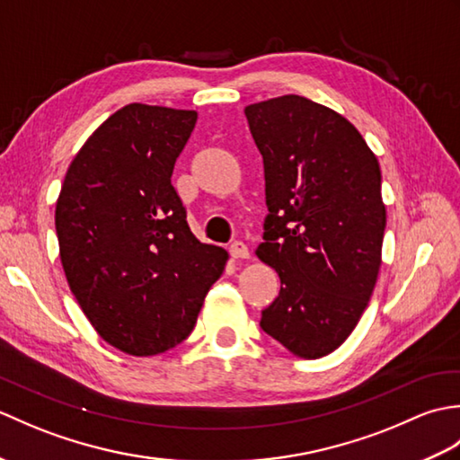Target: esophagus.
<instances>
[{"label": "esophagus", "instance_id": "34e87169", "mask_svg": "<svg viewBox=\"0 0 460 460\" xmlns=\"http://www.w3.org/2000/svg\"><path fill=\"white\" fill-rule=\"evenodd\" d=\"M229 252H231V257H235V259H249L251 257V251L243 241L233 243V245L229 247Z\"/></svg>", "mask_w": 460, "mask_h": 460}]
</instances>
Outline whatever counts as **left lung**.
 <instances>
[{
	"instance_id": "obj_1",
	"label": "left lung",
	"mask_w": 460,
	"mask_h": 460,
	"mask_svg": "<svg viewBox=\"0 0 460 460\" xmlns=\"http://www.w3.org/2000/svg\"><path fill=\"white\" fill-rule=\"evenodd\" d=\"M269 215L257 257L280 277L261 328L292 354L328 356L356 328L381 265L376 154L344 116L305 96L249 104Z\"/></svg>"
}]
</instances>
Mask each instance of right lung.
<instances>
[{
    "label": "right lung",
    "mask_w": 460,
    "mask_h": 460,
    "mask_svg": "<svg viewBox=\"0 0 460 460\" xmlns=\"http://www.w3.org/2000/svg\"><path fill=\"white\" fill-rule=\"evenodd\" d=\"M195 111L128 104L75 155L57 199L65 277L101 338L155 356L191 334L229 255L195 239L172 185Z\"/></svg>",
    "instance_id": "obj_1"
}]
</instances>
